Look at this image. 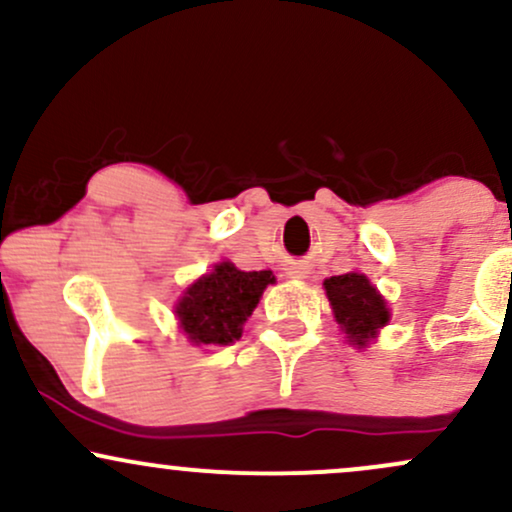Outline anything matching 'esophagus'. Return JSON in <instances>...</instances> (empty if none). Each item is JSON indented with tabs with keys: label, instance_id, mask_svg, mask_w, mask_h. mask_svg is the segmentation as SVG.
I'll list each match as a JSON object with an SVG mask.
<instances>
[{
	"label": "esophagus",
	"instance_id": "34e87169",
	"mask_svg": "<svg viewBox=\"0 0 512 512\" xmlns=\"http://www.w3.org/2000/svg\"><path fill=\"white\" fill-rule=\"evenodd\" d=\"M289 276H291V279H303L305 272L301 267H293V269H289Z\"/></svg>",
	"mask_w": 512,
	"mask_h": 512
}]
</instances>
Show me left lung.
Wrapping results in <instances>:
<instances>
[{
    "mask_svg": "<svg viewBox=\"0 0 512 512\" xmlns=\"http://www.w3.org/2000/svg\"><path fill=\"white\" fill-rule=\"evenodd\" d=\"M325 293L330 298L337 325L346 334V342L358 349L368 346L390 322V308L380 291L370 284L366 274L349 272L325 279Z\"/></svg>",
    "mask_w": 512,
    "mask_h": 512,
    "instance_id": "left-lung-1",
    "label": "left lung"
}]
</instances>
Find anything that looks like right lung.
Wrapping results in <instances>:
<instances>
[{
  "label": "right lung",
  "instance_id": "right-lung-1",
  "mask_svg": "<svg viewBox=\"0 0 512 512\" xmlns=\"http://www.w3.org/2000/svg\"><path fill=\"white\" fill-rule=\"evenodd\" d=\"M274 284L269 269L240 272L233 262L214 264L190 284L175 305L180 330L195 346H228L243 337L245 320Z\"/></svg>",
  "mask_w": 512,
  "mask_h": 512
}]
</instances>
